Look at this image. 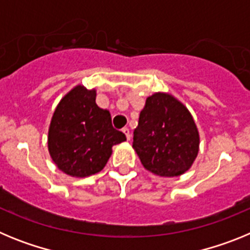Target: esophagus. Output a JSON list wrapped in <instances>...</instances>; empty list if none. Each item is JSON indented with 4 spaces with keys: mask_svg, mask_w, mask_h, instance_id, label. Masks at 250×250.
<instances>
[{
    "mask_svg": "<svg viewBox=\"0 0 250 250\" xmlns=\"http://www.w3.org/2000/svg\"><path fill=\"white\" fill-rule=\"evenodd\" d=\"M123 132H124V134H125V136H126L127 140H130V139H131V134H130V130L127 129V127H124Z\"/></svg>",
    "mask_w": 250,
    "mask_h": 250,
    "instance_id": "34e87169",
    "label": "esophagus"
}]
</instances>
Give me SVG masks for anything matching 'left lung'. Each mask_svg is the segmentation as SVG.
Returning a JSON list of instances; mask_svg holds the SVG:
<instances>
[{
  "mask_svg": "<svg viewBox=\"0 0 250 250\" xmlns=\"http://www.w3.org/2000/svg\"><path fill=\"white\" fill-rule=\"evenodd\" d=\"M132 147L146 170L159 176H179L190 169L198 155L199 132L180 101L156 92L141 110Z\"/></svg>",
  "mask_w": 250,
  "mask_h": 250,
  "instance_id": "1",
  "label": "left lung"
}]
</instances>
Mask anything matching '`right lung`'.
Here are the masks:
<instances>
[{"label": "right lung", "instance_id": "right-lung-1", "mask_svg": "<svg viewBox=\"0 0 250 250\" xmlns=\"http://www.w3.org/2000/svg\"><path fill=\"white\" fill-rule=\"evenodd\" d=\"M125 140V134L112 127L110 112L96 105V91L77 85L57 105L47 144L61 171L85 178L101 171L112 146Z\"/></svg>", "mask_w": 250, "mask_h": 250}]
</instances>
